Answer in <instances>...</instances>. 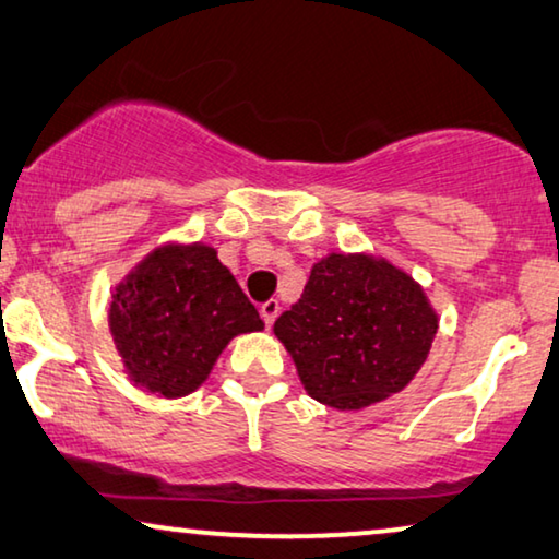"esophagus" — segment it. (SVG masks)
Listing matches in <instances>:
<instances>
[{
  "label": "esophagus",
  "instance_id": "34e87169",
  "mask_svg": "<svg viewBox=\"0 0 559 559\" xmlns=\"http://www.w3.org/2000/svg\"><path fill=\"white\" fill-rule=\"evenodd\" d=\"M278 311H281V306H278L276 298H271V301L261 304V317H263V321H265V326H273V321H276Z\"/></svg>",
  "mask_w": 559,
  "mask_h": 559
}]
</instances>
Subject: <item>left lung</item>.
Instances as JSON below:
<instances>
[{"mask_svg": "<svg viewBox=\"0 0 559 559\" xmlns=\"http://www.w3.org/2000/svg\"><path fill=\"white\" fill-rule=\"evenodd\" d=\"M319 403L359 411L413 380L438 332L426 294L372 255L332 253L273 326Z\"/></svg>", "mask_w": 559, "mask_h": 559, "instance_id": "obj_1", "label": "left lung"}]
</instances>
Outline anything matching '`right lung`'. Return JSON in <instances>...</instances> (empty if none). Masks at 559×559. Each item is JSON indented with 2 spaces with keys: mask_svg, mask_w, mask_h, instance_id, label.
I'll list each match as a JSON object with an SVG mask.
<instances>
[{
  "mask_svg": "<svg viewBox=\"0 0 559 559\" xmlns=\"http://www.w3.org/2000/svg\"><path fill=\"white\" fill-rule=\"evenodd\" d=\"M111 334L133 382L179 397L207 380L233 336L265 326L210 246L154 250L111 301Z\"/></svg>",
  "mask_w": 559,
  "mask_h": 559,
  "instance_id": "1",
  "label": "right lung"
}]
</instances>
